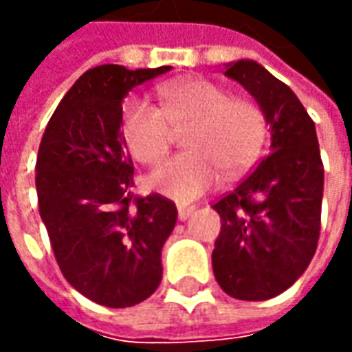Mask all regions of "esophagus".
<instances>
[{
    "mask_svg": "<svg viewBox=\"0 0 352 352\" xmlns=\"http://www.w3.org/2000/svg\"><path fill=\"white\" fill-rule=\"evenodd\" d=\"M177 211H179V219L181 221H186L188 217H190L194 211H196V207L194 206H177Z\"/></svg>",
    "mask_w": 352,
    "mask_h": 352,
    "instance_id": "obj_1",
    "label": "esophagus"
}]
</instances>
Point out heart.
<instances>
[{"instance_id": "obj_1", "label": "heart", "mask_w": 352, "mask_h": 352, "mask_svg": "<svg viewBox=\"0 0 352 352\" xmlns=\"http://www.w3.org/2000/svg\"><path fill=\"white\" fill-rule=\"evenodd\" d=\"M160 107L131 98L122 113V135L131 156L154 166L168 156L175 131L188 128L190 151L168 160L148 177V186L177 201H192L211 190L222 169L243 173L262 153L267 124L258 103L230 98L217 82L188 79L158 88Z\"/></svg>"}]
</instances>
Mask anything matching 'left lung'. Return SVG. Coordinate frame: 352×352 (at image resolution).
<instances>
[{
	"label": "left lung",
	"instance_id": "1",
	"mask_svg": "<svg viewBox=\"0 0 352 352\" xmlns=\"http://www.w3.org/2000/svg\"><path fill=\"white\" fill-rule=\"evenodd\" d=\"M258 101L272 130V153L222 196L213 273L236 300L262 302L302 277L317 251L324 168L315 122L290 88L252 60L226 65Z\"/></svg>",
	"mask_w": 352,
	"mask_h": 352
}]
</instances>
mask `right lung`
<instances>
[{
	"mask_svg": "<svg viewBox=\"0 0 352 352\" xmlns=\"http://www.w3.org/2000/svg\"><path fill=\"white\" fill-rule=\"evenodd\" d=\"M98 65L80 75L43 133L35 188L60 272L88 300L131 307L162 280V247L177 207L160 194L135 196L120 124L131 88L169 72Z\"/></svg>",
	"mask_w": 352,
	"mask_h": 352,
	"instance_id": "right-lung-1",
	"label": "right lung"
}]
</instances>
